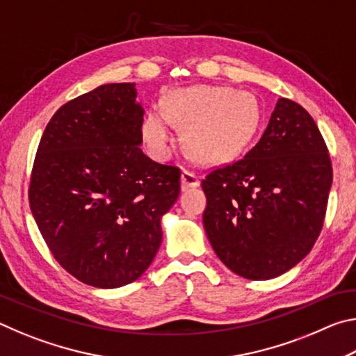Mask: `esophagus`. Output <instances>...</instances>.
Listing matches in <instances>:
<instances>
[{
  "instance_id": "34e87169",
  "label": "esophagus",
  "mask_w": 356,
  "mask_h": 356,
  "mask_svg": "<svg viewBox=\"0 0 356 356\" xmlns=\"http://www.w3.org/2000/svg\"><path fill=\"white\" fill-rule=\"evenodd\" d=\"M201 180L197 177V174L191 171H184L182 176H180V185H182V190L186 188H195V186H200Z\"/></svg>"
}]
</instances>
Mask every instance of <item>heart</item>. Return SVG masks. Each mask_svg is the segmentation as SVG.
I'll use <instances>...</instances> for the list:
<instances>
[{
	"label": "heart",
	"instance_id": "1",
	"mask_svg": "<svg viewBox=\"0 0 356 356\" xmlns=\"http://www.w3.org/2000/svg\"><path fill=\"white\" fill-rule=\"evenodd\" d=\"M185 129L186 149L204 163H222L242 154L261 124V105L248 91L229 86H197L172 91L163 110L146 114L143 141L156 159H166L172 147V127Z\"/></svg>",
	"mask_w": 356,
	"mask_h": 356
}]
</instances>
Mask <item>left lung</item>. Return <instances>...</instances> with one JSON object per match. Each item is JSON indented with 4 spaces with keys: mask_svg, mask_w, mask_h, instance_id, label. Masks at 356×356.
Instances as JSON below:
<instances>
[{
    "mask_svg": "<svg viewBox=\"0 0 356 356\" xmlns=\"http://www.w3.org/2000/svg\"><path fill=\"white\" fill-rule=\"evenodd\" d=\"M333 170L311 114L278 99L259 143L202 180L204 229L216 256L246 280H272L314 246Z\"/></svg>",
    "mask_w": 356,
    "mask_h": 356,
    "instance_id": "8db88e82",
    "label": "left lung"
}]
</instances>
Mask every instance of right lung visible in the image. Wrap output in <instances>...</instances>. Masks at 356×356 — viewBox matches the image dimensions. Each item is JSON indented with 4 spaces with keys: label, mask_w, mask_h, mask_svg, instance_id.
<instances>
[{
    "label": "right lung",
    "mask_w": 356,
    "mask_h": 356,
    "mask_svg": "<svg viewBox=\"0 0 356 356\" xmlns=\"http://www.w3.org/2000/svg\"><path fill=\"white\" fill-rule=\"evenodd\" d=\"M135 83L102 84L53 114L35 155L29 206L56 261L84 284L114 289L146 272L180 171L141 150Z\"/></svg>",
    "instance_id": "add662e5"
}]
</instances>
